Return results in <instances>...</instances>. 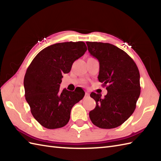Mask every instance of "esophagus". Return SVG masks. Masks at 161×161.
Instances as JSON below:
<instances>
[{"mask_svg": "<svg viewBox=\"0 0 161 161\" xmlns=\"http://www.w3.org/2000/svg\"><path fill=\"white\" fill-rule=\"evenodd\" d=\"M85 97H89V93H88V92H86V93H85Z\"/></svg>", "mask_w": 161, "mask_h": 161, "instance_id": "obj_1", "label": "esophagus"}]
</instances>
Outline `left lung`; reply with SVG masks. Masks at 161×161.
<instances>
[{"mask_svg": "<svg viewBox=\"0 0 161 161\" xmlns=\"http://www.w3.org/2000/svg\"><path fill=\"white\" fill-rule=\"evenodd\" d=\"M88 50L100 62L98 80L107 94L92 92L96 107L89 112L91 122L101 129L123 124L135 111L141 94L140 73L134 61L124 50L108 43L86 42Z\"/></svg>", "mask_w": 161, "mask_h": 161, "instance_id": "obj_1", "label": "left lung"}]
</instances>
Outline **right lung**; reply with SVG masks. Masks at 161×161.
Wrapping results in <instances>:
<instances>
[{
    "label": "right lung",
    "instance_id": "right-lung-1",
    "mask_svg": "<svg viewBox=\"0 0 161 161\" xmlns=\"http://www.w3.org/2000/svg\"><path fill=\"white\" fill-rule=\"evenodd\" d=\"M87 50L83 42L55 43L36 54L24 77L25 100L33 117L49 129L63 127L70 119L73 106L83 99L81 89L59 90L64 73Z\"/></svg>",
    "mask_w": 161,
    "mask_h": 161
}]
</instances>
